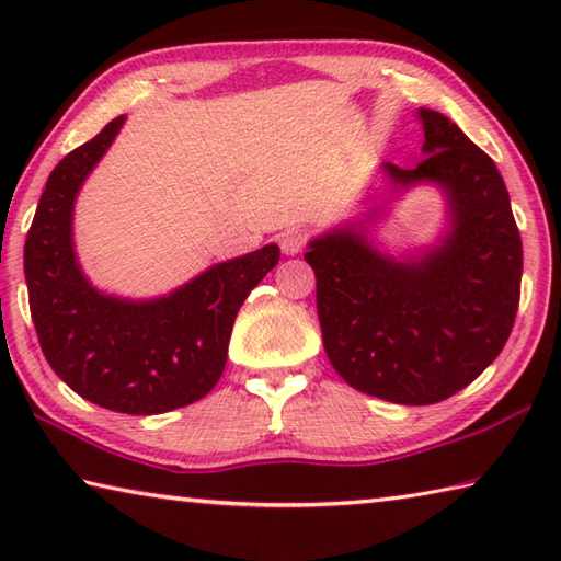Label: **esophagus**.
Listing matches in <instances>:
<instances>
[{"mask_svg":"<svg viewBox=\"0 0 561 561\" xmlns=\"http://www.w3.org/2000/svg\"><path fill=\"white\" fill-rule=\"evenodd\" d=\"M307 244V232L299 230V227H289L279 234V247L284 254H299Z\"/></svg>","mask_w":561,"mask_h":561,"instance_id":"1","label":"esophagus"}]
</instances>
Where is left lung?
<instances>
[{
  "label": "left lung",
  "mask_w": 561,
  "mask_h": 561,
  "mask_svg": "<svg viewBox=\"0 0 561 561\" xmlns=\"http://www.w3.org/2000/svg\"><path fill=\"white\" fill-rule=\"evenodd\" d=\"M417 118L421 163L381 170L391 201L415 185L440 190L438 242L405 257L378 250L381 203L304 254L331 366L356 391L401 405L445 401L485 371L515 324L522 279L519 230L492 158L443 113L421 108Z\"/></svg>",
  "instance_id": "obj_1"
}]
</instances>
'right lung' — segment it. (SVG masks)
Instances as JSON below:
<instances>
[{
	"label": "right lung",
	"mask_w": 561,
	"mask_h": 561,
	"mask_svg": "<svg viewBox=\"0 0 561 561\" xmlns=\"http://www.w3.org/2000/svg\"><path fill=\"white\" fill-rule=\"evenodd\" d=\"M123 123L113 118L51 170L26 234L24 277L54 374L108 411L156 415L201 401L220 381L237 311L277 267L279 247L213 264L156 299L93 287L73 250V205Z\"/></svg>",
	"instance_id": "add662e5"
}]
</instances>
